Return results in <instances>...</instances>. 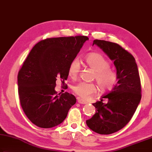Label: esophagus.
I'll use <instances>...</instances> for the list:
<instances>
[{"label": "esophagus", "mask_w": 152, "mask_h": 152, "mask_svg": "<svg viewBox=\"0 0 152 152\" xmlns=\"http://www.w3.org/2000/svg\"><path fill=\"white\" fill-rule=\"evenodd\" d=\"M77 102H78L79 103H80V104H87V102H86V101H84L83 99H80V98H78Z\"/></svg>", "instance_id": "esophagus-1"}]
</instances>
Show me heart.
<instances>
[{"mask_svg":"<svg viewBox=\"0 0 152 152\" xmlns=\"http://www.w3.org/2000/svg\"><path fill=\"white\" fill-rule=\"evenodd\" d=\"M86 63L90 68L95 71L94 78L102 91L111 89L115 84L117 75L115 73L110 69V63L104 57L99 53H91L86 56ZM81 66L77 58H74L69 64L68 68L69 76L75 79L80 72ZM73 91L82 99H86L96 92V86L91 83L80 82L73 87Z\"/></svg>","mask_w":152,"mask_h":152,"instance_id":"heart-1","label":"heart"}]
</instances>
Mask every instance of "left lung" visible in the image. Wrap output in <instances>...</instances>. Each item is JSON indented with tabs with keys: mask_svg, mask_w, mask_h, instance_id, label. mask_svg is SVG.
Instances as JSON below:
<instances>
[{
	"mask_svg": "<svg viewBox=\"0 0 152 152\" xmlns=\"http://www.w3.org/2000/svg\"><path fill=\"white\" fill-rule=\"evenodd\" d=\"M94 45L113 61L118 83L102 97L107 103L102 99L93 103L96 112L86 124L92 131L108 135L120 130L131 120L142 98L140 79L134 57L120 45L103 40H94Z\"/></svg>",
	"mask_w": 152,
	"mask_h": 152,
	"instance_id": "8db88e82",
	"label": "left lung"
}]
</instances>
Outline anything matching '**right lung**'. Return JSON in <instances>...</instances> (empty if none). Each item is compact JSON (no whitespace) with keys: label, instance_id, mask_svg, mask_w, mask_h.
<instances>
[{"label":"right lung","instance_id":"add662e5","mask_svg":"<svg viewBox=\"0 0 152 152\" xmlns=\"http://www.w3.org/2000/svg\"><path fill=\"white\" fill-rule=\"evenodd\" d=\"M87 40L86 36L42 40L24 61L17 77L18 95L23 111L35 126L41 128L58 126L75 104L76 98L72 94H57L56 81L67 79L69 64Z\"/></svg>","mask_w":152,"mask_h":152}]
</instances>
